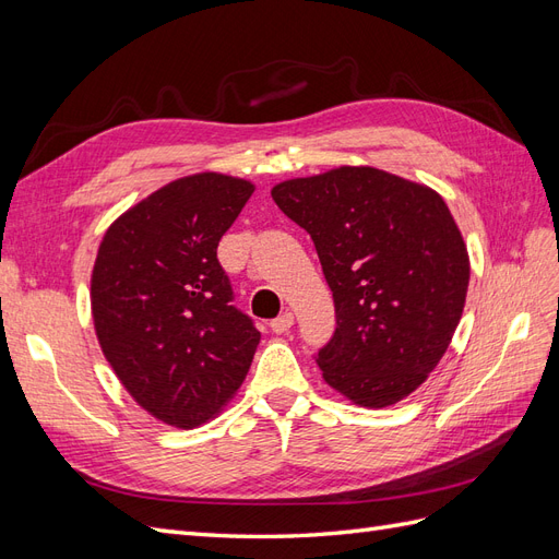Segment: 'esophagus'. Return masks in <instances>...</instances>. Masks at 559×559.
I'll return each instance as SVG.
<instances>
[{
    "label": "esophagus",
    "mask_w": 559,
    "mask_h": 559,
    "mask_svg": "<svg viewBox=\"0 0 559 559\" xmlns=\"http://www.w3.org/2000/svg\"><path fill=\"white\" fill-rule=\"evenodd\" d=\"M292 326H294V312H282L277 319L270 321L273 333H286Z\"/></svg>",
    "instance_id": "obj_1"
}]
</instances>
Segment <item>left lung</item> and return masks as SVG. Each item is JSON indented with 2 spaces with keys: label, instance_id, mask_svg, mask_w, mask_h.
I'll use <instances>...</instances> for the list:
<instances>
[{
  "label": "left lung",
  "instance_id": "8db88e82",
  "mask_svg": "<svg viewBox=\"0 0 559 559\" xmlns=\"http://www.w3.org/2000/svg\"><path fill=\"white\" fill-rule=\"evenodd\" d=\"M310 233L337 329L321 378L361 408L411 396L460 324L471 263L462 230L431 186L368 165L286 179L270 191Z\"/></svg>",
  "mask_w": 559,
  "mask_h": 559
}]
</instances>
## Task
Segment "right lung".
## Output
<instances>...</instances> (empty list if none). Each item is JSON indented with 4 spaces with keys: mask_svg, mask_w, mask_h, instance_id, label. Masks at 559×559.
Masks as SVG:
<instances>
[{
    "mask_svg": "<svg viewBox=\"0 0 559 559\" xmlns=\"http://www.w3.org/2000/svg\"><path fill=\"white\" fill-rule=\"evenodd\" d=\"M253 189L222 173L175 179L126 210L99 242L97 343L132 401L163 425L195 429L222 413L259 347L261 333L230 306L216 261Z\"/></svg>",
    "mask_w": 559,
    "mask_h": 559,
    "instance_id": "obj_1",
    "label": "right lung"
}]
</instances>
